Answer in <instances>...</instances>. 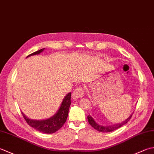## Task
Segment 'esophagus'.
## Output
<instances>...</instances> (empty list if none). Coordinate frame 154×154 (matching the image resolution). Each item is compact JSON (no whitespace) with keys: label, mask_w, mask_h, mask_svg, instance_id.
<instances>
[{"label":"esophagus","mask_w":154,"mask_h":154,"mask_svg":"<svg viewBox=\"0 0 154 154\" xmlns=\"http://www.w3.org/2000/svg\"><path fill=\"white\" fill-rule=\"evenodd\" d=\"M84 95V91L82 88L79 87V88H77L76 89L74 90L73 92V94H72V98H73V100H77L79 98L82 97Z\"/></svg>","instance_id":"34e87169"}]
</instances>
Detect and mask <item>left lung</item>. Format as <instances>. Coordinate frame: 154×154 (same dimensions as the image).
Segmentation results:
<instances>
[{
	"label": "left lung",
	"instance_id": "obj_1",
	"mask_svg": "<svg viewBox=\"0 0 154 154\" xmlns=\"http://www.w3.org/2000/svg\"><path fill=\"white\" fill-rule=\"evenodd\" d=\"M134 113V112L131 114V116H129V117L128 118L126 119L125 121L122 122V123H117V124H114V125H107V126H104V125H99V123H97L95 121V119H93V117L89 115L87 116V119H88V122L89 123V124L91 125L92 127L95 129L96 130H97L100 132H111V131H113L114 130H116V129H118L119 128H121L122 126H123V125H125L127 123L130 119L131 118V116H132V114Z\"/></svg>",
	"mask_w": 154,
	"mask_h": 154
}]
</instances>
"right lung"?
<instances>
[{
  "label": "right lung",
  "mask_w": 154,
  "mask_h": 154,
  "mask_svg": "<svg viewBox=\"0 0 154 154\" xmlns=\"http://www.w3.org/2000/svg\"><path fill=\"white\" fill-rule=\"evenodd\" d=\"M45 50L44 49H42L38 50L36 52L33 53L31 55L26 57H31L32 55H39L41 53L43 52ZM71 93H67L66 96H65L64 99H63L62 103L61 104V106L59 108L58 111H57L55 114L49 117V118L41 119V120H37V119H32L27 117L25 114L22 112L23 117L25 118V121L28 124L31 126L32 128L35 129L42 133L45 134H53L58 131L59 129L62 128L63 124L65 123L66 120H67L68 113H69V107L71 104Z\"/></svg>",
  "instance_id": "add662e5"
}]
</instances>
